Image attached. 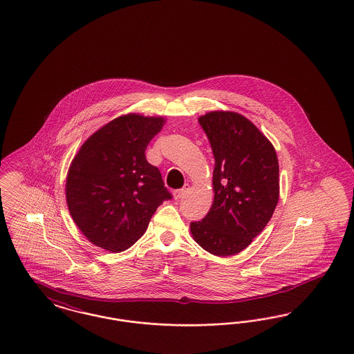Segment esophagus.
<instances>
[{"instance_id":"obj_1","label":"esophagus","mask_w":354,"mask_h":354,"mask_svg":"<svg viewBox=\"0 0 354 354\" xmlns=\"http://www.w3.org/2000/svg\"><path fill=\"white\" fill-rule=\"evenodd\" d=\"M188 191H189V187H188V185H184L183 188L176 189V191L174 192V198H175V200H180V198H183L184 196L188 194Z\"/></svg>"}]
</instances>
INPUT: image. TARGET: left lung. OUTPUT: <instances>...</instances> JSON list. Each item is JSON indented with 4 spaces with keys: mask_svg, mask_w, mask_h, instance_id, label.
I'll list each match as a JSON object with an SVG mask.
<instances>
[{
    "mask_svg": "<svg viewBox=\"0 0 354 354\" xmlns=\"http://www.w3.org/2000/svg\"><path fill=\"white\" fill-rule=\"evenodd\" d=\"M198 122L214 156V198L207 216L191 223V233L211 254H237L268 225L278 204L277 153L258 127L241 114L211 112Z\"/></svg>",
    "mask_w": 354,
    "mask_h": 354,
    "instance_id": "8db88e82",
    "label": "left lung"
}]
</instances>
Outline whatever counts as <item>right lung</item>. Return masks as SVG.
<instances>
[{
    "instance_id": "1",
    "label": "right lung",
    "mask_w": 354,
    "mask_h": 354,
    "mask_svg": "<svg viewBox=\"0 0 354 354\" xmlns=\"http://www.w3.org/2000/svg\"><path fill=\"white\" fill-rule=\"evenodd\" d=\"M162 117L127 114L92 134L73 158L66 198L75 224L93 245L124 252L140 240L156 208L172 195L146 147Z\"/></svg>"
}]
</instances>
